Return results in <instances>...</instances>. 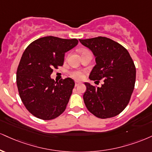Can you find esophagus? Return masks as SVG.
I'll return each instance as SVG.
<instances>
[{"mask_svg": "<svg viewBox=\"0 0 152 152\" xmlns=\"http://www.w3.org/2000/svg\"><path fill=\"white\" fill-rule=\"evenodd\" d=\"M79 84H80V83L78 81H75V86H76V87L78 86L79 85Z\"/></svg>", "mask_w": 152, "mask_h": 152, "instance_id": "esophagus-1", "label": "esophagus"}]
</instances>
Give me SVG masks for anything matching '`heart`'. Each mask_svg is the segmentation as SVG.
I'll use <instances>...</instances> for the list:
<instances>
[{"label":"heart","mask_w":152,"mask_h":152,"mask_svg":"<svg viewBox=\"0 0 152 152\" xmlns=\"http://www.w3.org/2000/svg\"><path fill=\"white\" fill-rule=\"evenodd\" d=\"M83 51H86V50H83ZM70 75L71 77L75 78V79L80 80V79H82L83 77V72L79 70H75V71H71Z\"/></svg>","instance_id":"obj_1"}]
</instances>
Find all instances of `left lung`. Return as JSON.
I'll list each match as a JSON object with an SVG mask.
<instances>
[{"mask_svg":"<svg viewBox=\"0 0 152 152\" xmlns=\"http://www.w3.org/2000/svg\"><path fill=\"white\" fill-rule=\"evenodd\" d=\"M79 41L96 56L89 78L103 81L101 87L85 83L83 100L87 109L98 118L118 115L128 105L134 88L136 68L132 58L120 44L105 37Z\"/></svg>","mask_w":152,"mask_h":152,"instance_id":"8db88e82","label":"left lung"}]
</instances>
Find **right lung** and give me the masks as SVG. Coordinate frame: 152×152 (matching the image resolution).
Listing matches in <instances>:
<instances>
[{"label": "right lung", "instance_id": "right-lung-1", "mask_svg": "<svg viewBox=\"0 0 152 152\" xmlns=\"http://www.w3.org/2000/svg\"><path fill=\"white\" fill-rule=\"evenodd\" d=\"M76 39L41 37L25 49L18 65L16 82L22 102L36 118L55 119L66 107L75 83L71 78L55 82L54 69L63 66L65 53L78 45Z\"/></svg>", "mask_w": 152, "mask_h": 152}]
</instances>
